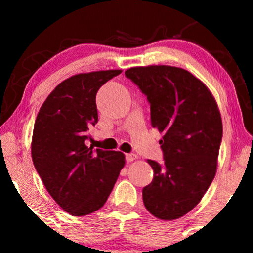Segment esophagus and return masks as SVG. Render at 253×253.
<instances>
[{
	"label": "esophagus",
	"instance_id": "34e87169",
	"mask_svg": "<svg viewBox=\"0 0 253 253\" xmlns=\"http://www.w3.org/2000/svg\"><path fill=\"white\" fill-rule=\"evenodd\" d=\"M136 158H138V156L134 155V153H127V155H126V162H127V163H130V162L135 161Z\"/></svg>",
	"mask_w": 253,
	"mask_h": 253
}]
</instances>
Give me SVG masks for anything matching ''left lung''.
Here are the masks:
<instances>
[{
	"label": "left lung",
	"mask_w": 253,
	"mask_h": 253,
	"mask_svg": "<svg viewBox=\"0 0 253 253\" xmlns=\"http://www.w3.org/2000/svg\"><path fill=\"white\" fill-rule=\"evenodd\" d=\"M127 78L146 96L151 125L163 133L164 163L149 159L153 179L143 189L146 210L178 219L201 201L216 172L222 121L211 91L189 71L167 65L130 68Z\"/></svg>",
	"instance_id": "left-lung-1"
}]
</instances>
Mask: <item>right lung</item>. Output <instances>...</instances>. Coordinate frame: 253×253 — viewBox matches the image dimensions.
Masks as SVG:
<instances>
[{"label":"right lung","instance_id":"add662e5","mask_svg":"<svg viewBox=\"0 0 253 253\" xmlns=\"http://www.w3.org/2000/svg\"><path fill=\"white\" fill-rule=\"evenodd\" d=\"M120 74L95 71L63 81L42 103L34 123V168L54 201L74 216L102 207L125 165L120 151L88 146L89 128L98 120V89Z\"/></svg>","mask_w":253,"mask_h":253}]
</instances>
